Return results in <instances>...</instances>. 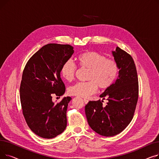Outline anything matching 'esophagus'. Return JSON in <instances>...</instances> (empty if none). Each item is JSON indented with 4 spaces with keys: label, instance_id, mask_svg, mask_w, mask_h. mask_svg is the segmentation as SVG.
<instances>
[{
    "label": "esophagus",
    "instance_id": "1",
    "mask_svg": "<svg viewBox=\"0 0 159 159\" xmlns=\"http://www.w3.org/2000/svg\"><path fill=\"white\" fill-rule=\"evenodd\" d=\"M84 102L85 104H88L89 101H88V100H87V99H84Z\"/></svg>",
    "mask_w": 159,
    "mask_h": 159
}]
</instances>
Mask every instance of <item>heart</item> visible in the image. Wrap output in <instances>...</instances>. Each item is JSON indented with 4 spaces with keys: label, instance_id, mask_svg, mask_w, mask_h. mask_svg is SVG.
I'll use <instances>...</instances> for the list:
<instances>
[{
    "label": "heart",
    "instance_id": "heart-1",
    "mask_svg": "<svg viewBox=\"0 0 159 159\" xmlns=\"http://www.w3.org/2000/svg\"><path fill=\"white\" fill-rule=\"evenodd\" d=\"M77 60L81 68L89 69L86 82H79L70 86L68 92L70 95L88 98L95 94L98 86L102 90L110 88L117 78L119 68L114 60L95 52H85L80 54ZM77 72V66L67 61L61 66V75L66 81L71 82Z\"/></svg>",
    "mask_w": 159,
    "mask_h": 159
}]
</instances>
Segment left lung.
<instances>
[{
  "mask_svg": "<svg viewBox=\"0 0 159 159\" xmlns=\"http://www.w3.org/2000/svg\"><path fill=\"white\" fill-rule=\"evenodd\" d=\"M119 68V76L113 84L100 95L108 102L103 106L101 100L89 101L85 113L91 128L98 134L112 137L119 134L131 121L139 97L136 66L131 56L120 48L112 51Z\"/></svg>",
  "mask_w": 159,
  "mask_h": 159,
  "instance_id": "8db88e82",
  "label": "left lung"
}]
</instances>
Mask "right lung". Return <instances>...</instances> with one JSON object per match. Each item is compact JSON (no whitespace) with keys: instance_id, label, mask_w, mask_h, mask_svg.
Here are the masks:
<instances>
[{"instance_id":"add662e5","label":"right lung","mask_w":159,"mask_h":159,"mask_svg":"<svg viewBox=\"0 0 159 159\" xmlns=\"http://www.w3.org/2000/svg\"><path fill=\"white\" fill-rule=\"evenodd\" d=\"M73 53L69 44H48L30 58L24 69L20 87L22 113L31 130L42 138H54L66 128L71 98L64 97L55 104L52 95L60 97L65 93L61 68Z\"/></svg>"}]
</instances>
